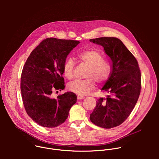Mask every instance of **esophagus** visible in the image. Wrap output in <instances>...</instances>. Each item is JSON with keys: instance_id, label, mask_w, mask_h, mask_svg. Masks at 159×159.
I'll return each instance as SVG.
<instances>
[{"instance_id": "34e87169", "label": "esophagus", "mask_w": 159, "mask_h": 159, "mask_svg": "<svg viewBox=\"0 0 159 159\" xmlns=\"http://www.w3.org/2000/svg\"><path fill=\"white\" fill-rule=\"evenodd\" d=\"M84 98H85V97L83 96H80V95H78V96H77V99H78V100L84 99Z\"/></svg>"}]
</instances>
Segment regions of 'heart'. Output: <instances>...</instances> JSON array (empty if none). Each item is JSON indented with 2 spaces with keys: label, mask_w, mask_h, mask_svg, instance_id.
Listing matches in <instances>:
<instances>
[{
  "label": "heart",
  "mask_w": 159,
  "mask_h": 159,
  "mask_svg": "<svg viewBox=\"0 0 159 159\" xmlns=\"http://www.w3.org/2000/svg\"><path fill=\"white\" fill-rule=\"evenodd\" d=\"M79 60L85 64L88 69L82 80H74L68 85L71 92L79 95H85L94 87V80L98 83H103L109 77L111 65L109 62L103 60V56L96 50H90L80 52L78 55ZM74 62L71 58L67 59L63 65V74L68 79L74 77Z\"/></svg>",
  "instance_id": "b5f03b06"
}]
</instances>
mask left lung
<instances>
[{
    "label": "left lung",
    "mask_w": 159,
    "mask_h": 159,
    "mask_svg": "<svg viewBox=\"0 0 159 159\" xmlns=\"http://www.w3.org/2000/svg\"><path fill=\"white\" fill-rule=\"evenodd\" d=\"M90 41L101 45L112 62L110 76L101 89L109 95L98 99L90 120L99 127L114 128L127 119L139 99L141 73L138 61L117 38L102 37Z\"/></svg>",
    "instance_id": "left-lung-1"
}]
</instances>
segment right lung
Wrapping results in <instances>:
<instances>
[{"mask_svg":"<svg viewBox=\"0 0 159 159\" xmlns=\"http://www.w3.org/2000/svg\"><path fill=\"white\" fill-rule=\"evenodd\" d=\"M79 41L44 39L28 58L20 79V91L28 116L36 123L55 128L65 121L77 96L67 92L53 98L52 91L65 88L63 65Z\"/></svg>","mask_w":159,"mask_h":159,"instance_id":"1","label":"right lung"}]
</instances>
